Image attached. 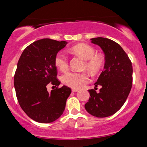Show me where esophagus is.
Wrapping results in <instances>:
<instances>
[{
	"label": "esophagus",
	"instance_id": "esophagus-1",
	"mask_svg": "<svg viewBox=\"0 0 147 147\" xmlns=\"http://www.w3.org/2000/svg\"><path fill=\"white\" fill-rule=\"evenodd\" d=\"M72 92H77V91H78V89H77V88H72Z\"/></svg>",
	"mask_w": 147,
	"mask_h": 147
}]
</instances>
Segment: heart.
<instances>
[{
  "mask_svg": "<svg viewBox=\"0 0 147 147\" xmlns=\"http://www.w3.org/2000/svg\"><path fill=\"white\" fill-rule=\"evenodd\" d=\"M71 51L86 59L84 68H86L92 74H96L100 71L105 63L104 57L95 54V48L90 45L84 43L76 45L71 48ZM54 62L57 68L61 71L65 72L68 70V58L63 52H59L55 55ZM61 80L65 85L77 88L82 84L86 83L88 77L85 72H68L62 76Z\"/></svg>",
  "mask_w": 147,
  "mask_h": 147,
  "instance_id": "obj_1",
  "label": "heart"
}]
</instances>
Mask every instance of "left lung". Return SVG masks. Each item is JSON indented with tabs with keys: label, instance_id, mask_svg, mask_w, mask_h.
<instances>
[{
	"label": "left lung",
	"instance_id": "1",
	"mask_svg": "<svg viewBox=\"0 0 147 147\" xmlns=\"http://www.w3.org/2000/svg\"><path fill=\"white\" fill-rule=\"evenodd\" d=\"M91 40L102 49L105 64L95 84V87L102 88L99 92H96V88L88 90L90 97L85 109L95 117H109L122 108L129 96L133 82L132 63L122 47L113 40L103 37Z\"/></svg>",
	"mask_w": 147,
	"mask_h": 147
}]
</instances>
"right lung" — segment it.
Wrapping results in <instances>:
<instances>
[{
    "mask_svg": "<svg viewBox=\"0 0 147 147\" xmlns=\"http://www.w3.org/2000/svg\"><path fill=\"white\" fill-rule=\"evenodd\" d=\"M67 44L50 38L38 40L23 50L14 75V88L19 105L28 117L40 123H50L63 114L71 88H59L55 55ZM57 88L50 94L47 86Z\"/></svg>",
    "mask_w": 147,
    "mask_h": 147,
    "instance_id": "obj_1",
    "label": "right lung"
}]
</instances>
